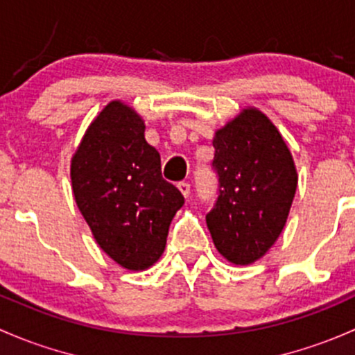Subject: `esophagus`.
<instances>
[{
	"instance_id": "1",
	"label": "esophagus",
	"mask_w": 355,
	"mask_h": 355,
	"mask_svg": "<svg viewBox=\"0 0 355 355\" xmlns=\"http://www.w3.org/2000/svg\"><path fill=\"white\" fill-rule=\"evenodd\" d=\"M177 187H178V190H180L182 196H184L185 199H187V197L190 196V184H187V182H180V184H178Z\"/></svg>"
}]
</instances>
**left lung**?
<instances>
[{"label": "left lung", "mask_w": 355, "mask_h": 355, "mask_svg": "<svg viewBox=\"0 0 355 355\" xmlns=\"http://www.w3.org/2000/svg\"><path fill=\"white\" fill-rule=\"evenodd\" d=\"M219 197L206 216L218 252L234 266L262 259L284 230L297 171L284 137L266 114L246 107L212 139Z\"/></svg>", "instance_id": "left-lung-1"}]
</instances>
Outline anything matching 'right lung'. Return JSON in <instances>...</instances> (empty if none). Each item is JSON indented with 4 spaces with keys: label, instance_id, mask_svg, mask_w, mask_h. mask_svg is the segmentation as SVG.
Masks as SVG:
<instances>
[{
    "label": "right lung",
    "instance_id": "add662e5",
    "mask_svg": "<svg viewBox=\"0 0 355 355\" xmlns=\"http://www.w3.org/2000/svg\"><path fill=\"white\" fill-rule=\"evenodd\" d=\"M143 117L112 100L88 125L71 158V185L100 248L128 270H146L165 252L184 196L162 177V159L144 139Z\"/></svg>",
    "mask_w": 355,
    "mask_h": 355
}]
</instances>
